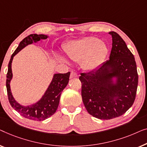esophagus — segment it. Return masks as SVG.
Wrapping results in <instances>:
<instances>
[{
	"mask_svg": "<svg viewBox=\"0 0 147 147\" xmlns=\"http://www.w3.org/2000/svg\"><path fill=\"white\" fill-rule=\"evenodd\" d=\"M76 77H78V74L76 73H74V72H72L71 73V75H70V78H73Z\"/></svg>",
	"mask_w": 147,
	"mask_h": 147,
	"instance_id": "1",
	"label": "esophagus"
}]
</instances>
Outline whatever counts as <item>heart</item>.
I'll return each instance as SVG.
<instances>
[{
  "mask_svg": "<svg viewBox=\"0 0 147 147\" xmlns=\"http://www.w3.org/2000/svg\"><path fill=\"white\" fill-rule=\"evenodd\" d=\"M65 52L71 60L80 61L82 69L92 71L102 65L108 53V48L103 41L90 36L70 41L66 45ZM59 59L67 63L63 56H59Z\"/></svg>",
  "mask_w": 147,
  "mask_h": 147,
  "instance_id": "obj_1",
  "label": "heart"
}]
</instances>
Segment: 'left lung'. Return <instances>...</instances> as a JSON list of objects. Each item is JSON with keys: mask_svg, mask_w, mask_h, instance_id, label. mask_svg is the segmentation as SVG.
<instances>
[{"mask_svg": "<svg viewBox=\"0 0 147 147\" xmlns=\"http://www.w3.org/2000/svg\"><path fill=\"white\" fill-rule=\"evenodd\" d=\"M113 44L109 60L98 69L82 73V101L90 115L99 119L120 117L132 107L138 85L135 57L117 32H109Z\"/></svg>", "mask_w": 147, "mask_h": 147, "instance_id": "left-lung-1", "label": "left lung"}]
</instances>
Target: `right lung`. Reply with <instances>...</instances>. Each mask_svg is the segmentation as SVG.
<instances>
[{
  "instance_id": "1",
  "label": "right lung",
  "mask_w": 147,
  "mask_h": 147,
  "mask_svg": "<svg viewBox=\"0 0 147 147\" xmlns=\"http://www.w3.org/2000/svg\"><path fill=\"white\" fill-rule=\"evenodd\" d=\"M49 37V35L47 34H32L28 35L20 42L18 47L12 55L8 66L6 86L10 104L20 115L26 119L33 121H44L55 114L59 107L61 92L69 83L70 72L65 74H54L51 83L49 84L48 88L42 97L33 104L24 106L15 100L11 92V81L12 79V63L14 56L24 47L33 43H37L38 41L46 40Z\"/></svg>"
}]
</instances>
